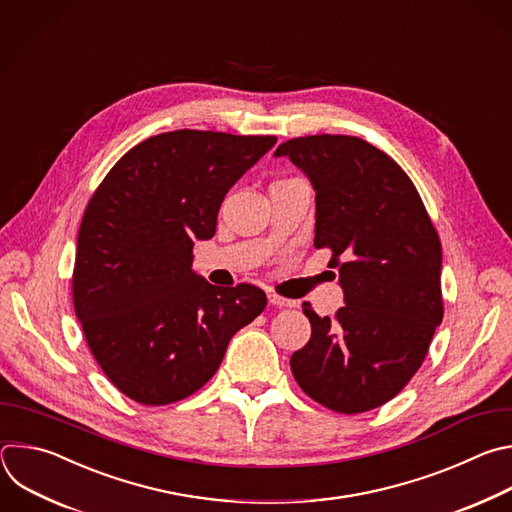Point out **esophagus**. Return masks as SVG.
I'll return each mask as SVG.
<instances>
[{
	"instance_id": "esophagus-1",
	"label": "esophagus",
	"mask_w": 512,
	"mask_h": 512,
	"mask_svg": "<svg viewBox=\"0 0 512 512\" xmlns=\"http://www.w3.org/2000/svg\"><path fill=\"white\" fill-rule=\"evenodd\" d=\"M268 302H270V304H274V306H296V300L284 298V296L274 294V292H270V294H268Z\"/></svg>"
}]
</instances>
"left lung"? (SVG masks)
I'll list each match as a JSON object with an SVG mask.
<instances>
[{"mask_svg":"<svg viewBox=\"0 0 512 512\" xmlns=\"http://www.w3.org/2000/svg\"><path fill=\"white\" fill-rule=\"evenodd\" d=\"M282 155L317 191L315 248L333 252L345 294L335 319L302 302L313 331L290 357L292 375L333 412H369L416 375L442 323L438 232L412 179L359 137H298Z\"/></svg>","mask_w":512,"mask_h":512,"instance_id":"left-lung-1","label":"left lung"}]
</instances>
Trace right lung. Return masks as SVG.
<instances>
[{
  "label": "right lung",
  "mask_w": 512,
  "mask_h": 512,
  "mask_svg": "<svg viewBox=\"0 0 512 512\" xmlns=\"http://www.w3.org/2000/svg\"><path fill=\"white\" fill-rule=\"evenodd\" d=\"M270 135L171 131L127 151L92 193L78 232L74 311L100 369L143 405L206 385L230 339L266 306L252 284L218 288L191 270L230 187Z\"/></svg>",
  "instance_id": "add662e5"
}]
</instances>
